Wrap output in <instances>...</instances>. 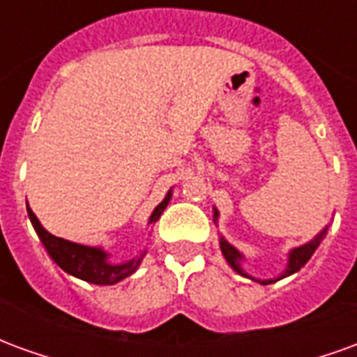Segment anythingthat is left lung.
Wrapping results in <instances>:
<instances>
[{
    "label": "left lung",
    "mask_w": 357,
    "mask_h": 357,
    "mask_svg": "<svg viewBox=\"0 0 357 357\" xmlns=\"http://www.w3.org/2000/svg\"><path fill=\"white\" fill-rule=\"evenodd\" d=\"M214 224L218 225V218H220V212H218V208L214 206ZM327 229H329V225H325L321 231L315 235L314 239L307 241V243H304V245H300V247H294L292 250H289V255H287V268L279 273L277 277H271V279H258V277L250 275L248 271H245V268H243V262H245V255L241 252L239 248H235L229 243V241L225 239L224 235H220V248H222V255H224L225 262L231 266L233 271H237L239 275L243 277H248V279H252V281H256V283L260 284H271L275 283V281H279V279H284V277L292 275V273H296V271H300V269L306 266V262L312 258V255H314L315 250H317V247L321 245V241L325 239V235H327Z\"/></svg>",
    "instance_id": "obj_1"
}]
</instances>
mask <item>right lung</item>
Segmentation results:
<instances>
[{"label": "right lung", "instance_id": "add662e5", "mask_svg": "<svg viewBox=\"0 0 357 357\" xmlns=\"http://www.w3.org/2000/svg\"><path fill=\"white\" fill-rule=\"evenodd\" d=\"M172 199V189L166 193L162 202L153 210V214L149 216V225H155L158 222V218L164 212V208L168 206V202ZM28 218L34 225L38 237L42 239L43 247L47 250V255L51 256V260L57 264L59 268L66 271L68 275L78 277L82 281H88L93 284H116L122 279L130 277L132 273L137 271V268L143 262V258L147 255V248H143L139 255H135L126 262H110V255L102 247H89V245H80V243H73V241L61 239L51 235L36 218L32 208L28 206Z\"/></svg>", "mask_w": 357, "mask_h": 357}]
</instances>
